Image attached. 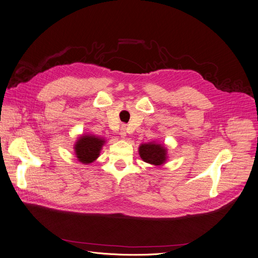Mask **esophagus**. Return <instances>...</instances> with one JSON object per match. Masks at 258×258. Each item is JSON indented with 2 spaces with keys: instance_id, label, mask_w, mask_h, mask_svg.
<instances>
[{
  "instance_id": "esophagus-1",
  "label": "esophagus",
  "mask_w": 258,
  "mask_h": 258,
  "mask_svg": "<svg viewBox=\"0 0 258 258\" xmlns=\"http://www.w3.org/2000/svg\"><path fill=\"white\" fill-rule=\"evenodd\" d=\"M126 133H127V128H126V125L125 124H123V125L121 126V130H120V135L122 138H125L126 137Z\"/></svg>"
}]
</instances>
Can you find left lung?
Masks as SVG:
<instances>
[{"label": "left lung", "instance_id": "8db88e82", "mask_svg": "<svg viewBox=\"0 0 258 258\" xmlns=\"http://www.w3.org/2000/svg\"><path fill=\"white\" fill-rule=\"evenodd\" d=\"M139 155L146 163L159 166L166 161L167 151L161 145L145 144L139 147Z\"/></svg>", "mask_w": 258, "mask_h": 258}]
</instances>
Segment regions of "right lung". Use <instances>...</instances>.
Instances as JSON below:
<instances>
[{
	"mask_svg": "<svg viewBox=\"0 0 258 258\" xmlns=\"http://www.w3.org/2000/svg\"><path fill=\"white\" fill-rule=\"evenodd\" d=\"M104 140L91 136V135H85L82 136L74 147L76 157L79 158L80 161L83 164H90L93 160L99 157L100 151L102 146L104 145Z\"/></svg>",
	"mask_w": 258,
	"mask_h": 258,
	"instance_id": "right-lung-1",
	"label": "right lung"
}]
</instances>
